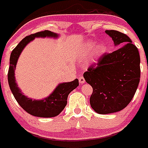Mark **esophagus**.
<instances>
[{
	"label": "esophagus",
	"mask_w": 148,
	"mask_h": 148,
	"mask_svg": "<svg viewBox=\"0 0 148 148\" xmlns=\"http://www.w3.org/2000/svg\"><path fill=\"white\" fill-rule=\"evenodd\" d=\"M79 82L80 84H83L85 82H86V80H85V79H84L83 76H80L79 78Z\"/></svg>",
	"instance_id": "obj_1"
}]
</instances>
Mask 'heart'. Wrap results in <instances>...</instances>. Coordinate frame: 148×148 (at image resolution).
Instances as JSON below:
<instances>
[{
  "label": "heart",
  "mask_w": 148,
  "mask_h": 148,
  "mask_svg": "<svg viewBox=\"0 0 148 148\" xmlns=\"http://www.w3.org/2000/svg\"><path fill=\"white\" fill-rule=\"evenodd\" d=\"M95 43H89V44L87 45L86 48H85V53H86V54H88L89 53H91L92 50L93 49V48H95ZM105 49H106V48H105L103 45H99V46H97L95 47V54L96 56H100L105 52Z\"/></svg>",
  "instance_id": "b5f03b06"
}]
</instances>
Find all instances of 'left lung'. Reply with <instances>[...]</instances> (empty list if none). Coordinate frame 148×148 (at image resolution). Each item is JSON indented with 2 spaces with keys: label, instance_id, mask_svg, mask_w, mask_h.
Listing matches in <instances>:
<instances>
[{
  "label": "left lung",
  "instance_id": "left-lung-1",
  "mask_svg": "<svg viewBox=\"0 0 148 148\" xmlns=\"http://www.w3.org/2000/svg\"><path fill=\"white\" fill-rule=\"evenodd\" d=\"M114 46L125 43L111 53H105L98 63L88 67L84 79L93 88L91 107L106 114L124 109L133 99L140 82V55L138 48L125 34L106 30Z\"/></svg>",
  "mask_w": 148,
  "mask_h": 148
}]
</instances>
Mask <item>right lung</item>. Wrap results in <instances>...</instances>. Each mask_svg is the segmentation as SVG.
I'll list each match as a JSON object with an SVG mask.
<instances>
[{
  "label": "right lung",
  "instance_id": "obj_1",
  "mask_svg": "<svg viewBox=\"0 0 148 148\" xmlns=\"http://www.w3.org/2000/svg\"><path fill=\"white\" fill-rule=\"evenodd\" d=\"M58 34L49 30L38 32L26 36L19 42L10 54V67L8 70V83L14 98L23 110L31 115L40 118H52L57 116L64 109L67 104V98L69 94L79 86V80L75 79L74 81L63 82L59 84L56 88L49 96L40 100H36L27 98L21 89L17 87L14 70L18 58L24 47L30 41L34 40L35 37H54L57 38Z\"/></svg>",
  "mask_w": 148,
  "mask_h": 148
}]
</instances>
